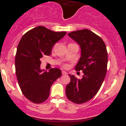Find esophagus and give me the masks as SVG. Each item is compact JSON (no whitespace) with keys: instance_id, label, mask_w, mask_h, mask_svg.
Segmentation results:
<instances>
[{"instance_id":"esophagus-1","label":"esophagus","mask_w":126,"mask_h":126,"mask_svg":"<svg viewBox=\"0 0 126 126\" xmlns=\"http://www.w3.org/2000/svg\"><path fill=\"white\" fill-rule=\"evenodd\" d=\"M62 74L64 75V76H65V75H67V74H68V73H67L66 72H65V71H62Z\"/></svg>"}]
</instances>
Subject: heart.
I'll return each instance as SVG.
<instances>
[{
  "label": "heart",
  "instance_id": "obj_1",
  "mask_svg": "<svg viewBox=\"0 0 126 126\" xmlns=\"http://www.w3.org/2000/svg\"><path fill=\"white\" fill-rule=\"evenodd\" d=\"M64 67H66V66H67V65H66V64H64Z\"/></svg>",
  "mask_w": 126,
  "mask_h": 126
}]
</instances>
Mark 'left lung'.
I'll return each instance as SVG.
<instances>
[{
  "instance_id": "1",
  "label": "left lung",
  "mask_w": 126,
  "mask_h": 126,
  "mask_svg": "<svg viewBox=\"0 0 126 126\" xmlns=\"http://www.w3.org/2000/svg\"><path fill=\"white\" fill-rule=\"evenodd\" d=\"M81 49V57L75 69L83 71L82 79L69 74L71 82L66 87V94L71 102L83 104L97 94L105 79L108 56L106 46L101 37L88 29L68 34Z\"/></svg>"
}]
</instances>
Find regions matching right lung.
Wrapping results in <instances>:
<instances>
[{"label": "right lung", "mask_w": 126, "mask_h": 126, "mask_svg": "<svg viewBox=\"0 0 126 126\" xmlns=\"http://www.w3.org/2000/svg\"><path fill=\"white\" fill-rule=\"evenodd\" d=\"M66 33L38 26L24 34L19 43L15 58L16 77L22 93L32 102H44L51 85L62 75L58 68H52L49 72L41 69L40 60L51 54L54 44Z\"/></svg>", "instance_id": "obj_1"}]
</instances>
